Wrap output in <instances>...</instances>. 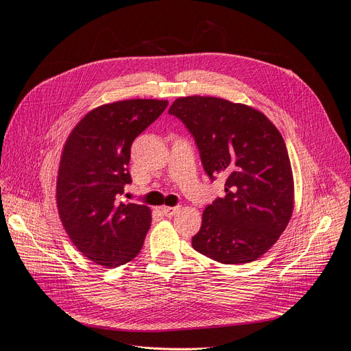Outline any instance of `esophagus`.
Segmentation results:
<instances>
[{
  "instance_id": "esophagus-1",
  "label": "esophagus",
  "mask_w": 351,
  "mask_h": 351,
  "mask_svg": "<svg viewBox=\"0 0 351 351\" xmlns=\"http://www.w3.org/2000/svg\"><path fill=\"white\" fill-rule=\"evenodd\" d=\"M179 211V207H163L162 208V213L165 214L166 217H172L175 213H178Z\"/></svg>"
}]
</instances>
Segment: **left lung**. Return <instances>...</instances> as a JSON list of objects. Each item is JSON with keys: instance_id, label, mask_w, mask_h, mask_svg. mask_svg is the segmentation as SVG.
Instances as JSON below:
<instances>
[{"instance_id": "1", "label": "left lung", "mask_w": 351, "mask_h": 351, "mask_svg": "<svg viewBox=\"0 0 351 351\" xmlns=\"http://www.w3.org/2000/svg\"><path fill=\"white\" fill-rule=\"evenodd\" d=\"M169 114L195 140L211 180L226 176L224 195L202 213L192 247L221 264L255 261L285 232L293 213L286 143L264 114L208 96L176 99Z\"/></svg>"}]
</instances>
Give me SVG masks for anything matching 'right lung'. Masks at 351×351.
Listing matches in <instances>:
<instances>
[{"instance_id": "add662e5", "label": "right lung", "mask_w": 351, "mask_h": 351, "mask_svg": "<svg viewBox=\"0 0 351 351\" xmlns=\"http://www.w3.org/2000/svg\"><path fill=\"white\" fill-rule=\"evenodd\" d=\"M167 100L131 99L93 109L66 140L56 180L64 229L84 256L106 268L131 261L150 229L147 206L122 201L131 184V144Z\"/></svg>"}]
</instances>
